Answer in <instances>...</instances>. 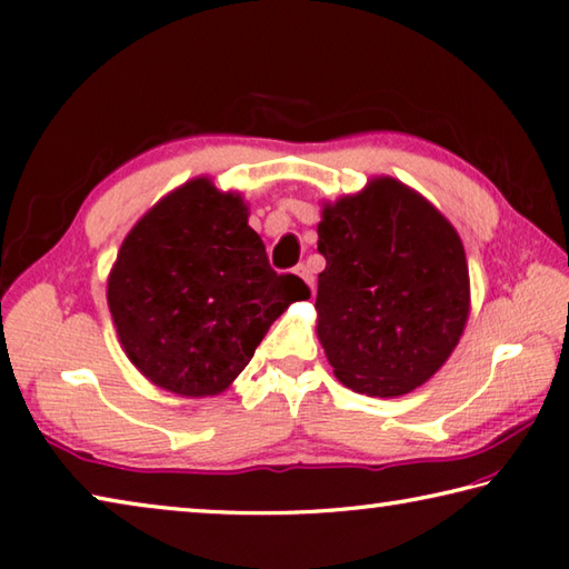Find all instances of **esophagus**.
Returning a JSON list of instances; mask_svg holds the SVG:
<instances>
[{"label": "esophagus", "mask_w": 569, "mask_h": 569, "mask_svg": "<svg viewBox=\"0 0 569 569\" xmlns=\"http://www.w3.org/2000/svg\"><path fill=\"white\" fill-rule=\"evenodd\" d=\"M296 276H301L303 278V281H306V286L308 288H311V293H313V273H311V268H308L306 263H301V266H296Z\"/></svg>", "instance_id": "34e87169"}]
</instances>
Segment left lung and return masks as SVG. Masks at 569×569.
I'll use <instances>...</instances> for the list:
<instances>
[{"mask_svg": "<svg viewBox=\"0 0 569 569\" xmlns=\"http://www.w3.org/2000/svg\"><path fill=\"white\" fill-rule=\"evenodd\" d=\"M316 333L346 388L416 390L446 366L470 316L462 241L426 196L392 177L323 201Z\"/></svg>", "mask_w": 569, "mask_h": 569, "instance_id": "left-lung-1", "label": "left lung"}]
</instances>
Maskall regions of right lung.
I'll use <instances>...</instances> for the list:
<instances>
[{"instance_id":"add662e5","label":"right lung","mask_w":569,"mask_h":569,"mask_svg":"<svg viewBox=\"0 0 569 569\" xmlns=\"http://www.w3.org/2000/svg\"><path fill=\"white\" fill-rule=\"evenodd\" d=\"M308 286L268 266L249 203L196 177L133 223L107 278V303L133 368L161 390L209 398L249 366L273 320Z\"/></svg>"}]
</instances>
